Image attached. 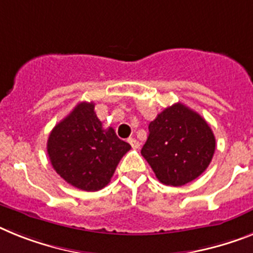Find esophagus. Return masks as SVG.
<instances>
[{
  "instance_id": "1",
  "label": "esophagus",
  "mask_w": 253,
  "mask_h": 253,
  "mask_svg": "<svg viewBox=\"0 0 253 253\" xmlns=\"http://www.w3.org/2000/svg\"><path fill=\"white\" fill-rule=\"evenodd\" d=\"M127 141L130 143V145L132 146L133 149H137V148H139V146H140V143H139V141H137L136 139H132V137H130V139L127 140Z\"/></svg>"
}]
</instances>
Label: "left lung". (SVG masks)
<instances>
[{
	"mask_svg": "<svg viewBox=\"0 0 253 253\" xmlns=\"http://www.w3.org/2000/svg\"><path fill=\"white\" fill-rule=\"evenodd\" d=\"M215 148V135L205 118L176 103L149 123L141 156L162 184L181 186L205 172Z\"/></svg>",
	"mask_w": 253,
	"mask_h": 253,
	"instance_id": "8db88e82",
	"label": "left lung"
}]
</instances>
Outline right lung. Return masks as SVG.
Segmentation results:
<instances>
[{
  "instance_id": "obj_1",
  "label": "right lung",
  "mask_w": 253,
  "mask_h": 253,
  "mask_svg": "<svg viewBox=\"0 0 253 253\" xmlns=\"http://www.w3.org/2000/svg\"><path fill=\"white\" fill-rule=\"evenodd\" d=\"M94 103H80L52 128L47 154L54 169L68 184L96 192L109 184L121 158L131 145L112 127L103 128Z\"/></svg>"
}]
</instances>
